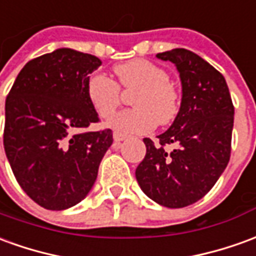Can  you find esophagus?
<instances>
[{"mask_svg":"<svg viewBox=\"0 0 256 256\" xmlns=\"http://www.w3.org/2000/svg\"><path fill=\"white\" fill-rule=\"evenodd\" d=\"M113 139H114V142L120 143V142H122V140H125V139H126V135L121 134V132H114Z\"/></svg>","mask_w":256,"mask_h":256,"instance_id":"obj_1","label":"esophagus"}]
</instances>
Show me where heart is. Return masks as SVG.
<instances>
[{"mask_svg": "<svg viewBox=\"0 0 256 256\" xmlns=\"http://www.w3.org/2000/svg\"><path fill=\"white\" fill-rule=\"evenodd\" d=\"M118 84L126 90H135L131 98L134 108L121 110L106 121L108 128L122 134H148L157 124L166 125L179 112V95L170 84L168 74L153 63L134 59L114 66ZM118 84L108 76L92 74L85 90L96 113L108 117L120 104Z\"/></svg>", "mask_w": 256, "mask_h": 256, "instance_id": "heart-1", "label": "heart"}]
</instances>
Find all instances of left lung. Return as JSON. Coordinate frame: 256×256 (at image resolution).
<instances>
[{
	"mask_svg": "<svg viewBox=\"0 0 256 256\" xmlns=\"http://www.w3.org/2000/svg\"><path fill=\"white\" fill-rule=\"evenodd\" d=\"M157 58L176 67L182 100L157 143L143 139L146 156L135 175L148 198L166 208H183L202 198L224 174L230 160L234 108L224 76L194 52L176 48Z\"/></svg>",
	"mask_w": 256,
	"mask_h": 256,
	"instance_id": "8db88e82",
	"label": "left lung"
}]
</instances>
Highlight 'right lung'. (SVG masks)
<instances>
[{
	"instance_id": "right-lung-1",
	"label": "right lung",
	"mask_w": 256,
	"mask_h": 256,
	"mask_svg": "<svg viewBox=\"0 0 256 256\" xmlns=\"http://www.w3.org/2000/svg\"><path fill=\"white\" fill-rule=\"evenodd\" d=\"M99 58L59 48L24 64L5 102L4 148L16 180L38 206L62 211L92 189L110 130L77 134L98 122L85 85Z\"/></svg>"
}]
</instances>
